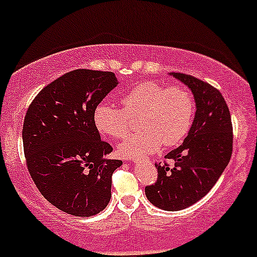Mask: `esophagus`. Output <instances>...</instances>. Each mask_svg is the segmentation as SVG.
I'll use <instances>...</instances> for the list:
<instances>
[{
  "mask_svg": "<svg viewBox=\"0 0 257 257\" xmlns=\"http://www.w3.org/2000/svg\"><path fill=\"white\" fill-rule=\"evenodd\" d=\"M128 161H131V162H135V158H134V157H131V158H128Z\"/></svg>",
  "mask_w": 257,
  "mask_h": 257,
  "instance_id": "obj_1",
  "label": "esophagus"
}]
</instances>
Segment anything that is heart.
<instances>
[{
    "label": "heart",
    "mask_w": 257,
    "mask_h": 257,
    "mask_svg": "<svg viewBox=\"0 0 257 257\" xmlns=\"http://www.w3.org/2000/svg\"><path fill=\"white\" fill-rule=\"evenodd\" d=\"M123 110L100 102L93 112L96 131L104 137L122 139L131 132L128 117L140 116L139 132L118 146L125 157L156 152L163 144L178 146L190 131L194 117L191 93L181 85L167 87L155 81L135 84L122 99Z\"/></svg>",
    "instance_id": "obj_1"
}]
</instances>
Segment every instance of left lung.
Here are the masks:
<instances>
[{
  "label": "left lung",
  "instance_id": "left-lung-1",
  "mask_svg": "<svg viewBox=\"0 0 257 257\" xmlns=\"http://www.w3.org/2000/svg\"><path fill=\"white\" fill-rule=\"evenodd\" d=\"M170 75L192 91L196 114L182 145L166 156L175 166L156 164L158 179L146 186L145 193L157 208L178 211L202 199L216 184L231 159L233 134L228 106L216 88L185 73Z\"/></svg>",
  "mask_w": 257,
  "mask_h": 257
}]
</instances>
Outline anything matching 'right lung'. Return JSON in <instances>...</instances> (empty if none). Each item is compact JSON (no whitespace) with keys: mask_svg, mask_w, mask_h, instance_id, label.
<instances>
[{"mask_svg":"<svg viewBox=\"0 0 257 257\" xmlns=\"http://www.w3.org/2000/svg\"><path fill=\"white\" fill-rule=\"evenodd\" d=\"M118 81L113 72L78 69L44 87L23 125L24 153L35 185L64 213L87 217L111 199L112 174L122 161L108 159L93 112Z\"/></svg>","mask_w":257,"mask_h":257,"instance_id":"obj_1","label":"right lung"}]
</instances>
